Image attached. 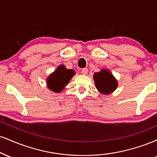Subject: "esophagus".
<instances>
[{"label":"esophagus","mask_w":157,"mask_h":157,"mask_svg":"<svg viewBox=\"0 0 157 157\" xmlns=\"http://www.w3.org/2000/svg\"><path fill=\"white\" fill-rule=\"evenodd\" d=\"M81 73H82V75H87V73H88V69H86V68L82 69V71H81Z\"/></svg>","instance_id":"esophagus-1"}]
</instances>
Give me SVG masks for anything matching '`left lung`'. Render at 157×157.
<instances>
[{
	"label": "left lung",
	"instance_id": "obj_1",
	"mask_svg": "<svg viewBox=\"0 0 157 157\" xmlns=\"http://www.w3.org/2000/svg\"><path fill=\"white\" fill-rule=\"evenodd\" d=\"M96 87L101 93L108 94L116 88L117 81L113 75L106 69H102L99 72H96L94 75Z\"/></svg>",
	"mask_w": 157,
	"mask_h": 157
}]
</instances>
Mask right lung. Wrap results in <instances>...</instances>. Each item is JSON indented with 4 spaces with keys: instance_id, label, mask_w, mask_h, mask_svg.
<instances>
[{
    "instance_id": "add662e5",
    "label": "right lung",
    "mask_w": 157,
    "mask_h": 157,
    "mask_svg": "<svg viewBox=\"0 0 157 157\" xmlns=\"http://www.w3.org/2000/svg\"><path fill=\"white\" fill-rule=\"evenodd\" d=\"M75 75L72 69H66L64 66H59L56 71L52 73L48 79V86L50 90L58 93L67 86L71 78Z\"/></svg>"
}]
</instances>
